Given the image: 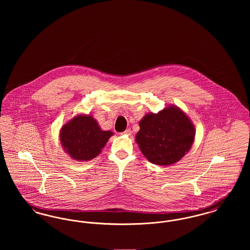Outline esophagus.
I'll return each mask as SVG.
<instances>
[{
	"label": "esophagus",
	"mask_w": 250,
	"mask_h": 250,
	"mask_svg": "<svg viewBox=\"0 0 250 250\" xmlns=\"http://www.w3.org/2000/svg\"><path fill=\"white\" fill-rule=\"evenodd\" d=\"M122 135H126V136H129V135H131L130 129H126V130L124 131V132L122 133Z\"/></svg>",
	"instance_id": "1"
}]
</instances>
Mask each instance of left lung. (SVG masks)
Returning a JSON list of instances; mask_svg holds the SVG:
<instances>
[{
	"label": "left lung",
	"mask_w": 250,
	"mask_h": 250,
	"mask_svg": "<svg viewBox=\"0 0 250 250\" xmlns=\"http://www.w3.org/2000/svg\"><path fill=\"white\" fill-rule=\"evenodd\" d=\"M139 125L136 143L143 155L155 165L168 166L178 162L190 150L195 140L192 121L174 105L158 113H147Z\"/></svg>",
	"instance_id": "obj_1"
}]
</instances>
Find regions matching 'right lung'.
I'll return each instance as SVG.
<instances>
[{
  "mask_svg": "<svg viewBox=\"0 0 250 250\" xmlns=\"http://www.w3.org/2000/svg\"><path fill=\"white\" fill-rule=\"evenodd\" d=\"M112 135L111 131L102 130L92 115L79 114L62 126L60 143L72 159L89 161L101 153Z\"/></svg>",
  "mask_w": 250,
  "mask_h": 250,
  "instance_id": "obj_1",
  "label": "right lung"
}]
</instances>
